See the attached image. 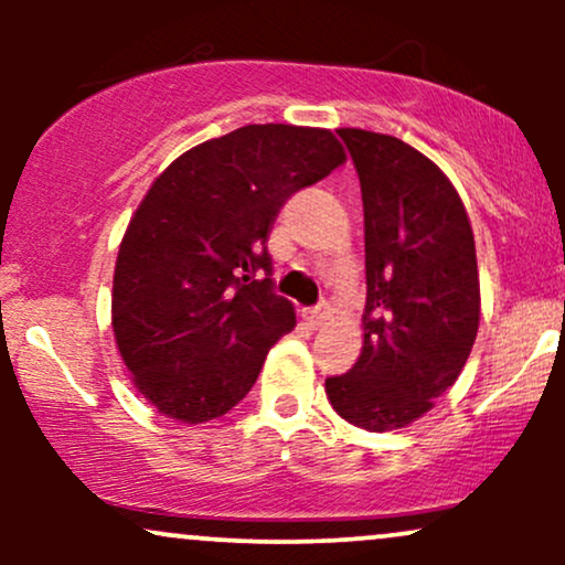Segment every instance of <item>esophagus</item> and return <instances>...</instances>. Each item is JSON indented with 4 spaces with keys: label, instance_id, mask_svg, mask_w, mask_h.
I'll use <instances>...</instances> for the list:
<instances>
[{
    "label": "esophagus",
    "instance_id": "esophagus-1",
    "mask_svg": "<svg viewBox=\"0 0 565 565\" xmlns=\"http://www.w3.org/2000/svg\"><path fill=\"white\" fill-rule=\"evenodd\" d=\"M329 319H332V308H329V302H319L313 310H308V321L313 323V327H323Z\"/></svg>",
    "mask_w": 565,
    "mask_h": 565
}]
</instances>
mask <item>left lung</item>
<instances>
[{
  "instance_id": "left-lung-1",
  "label": "left lung",
  "mask_w": 565,
  "mask_h": 565,
  "mask_svg": "<svg viewBox=\"0 0 565 565\" xmlns=\"http://www.w3.org/2000/svg\"><path fill=\"white\" fill-rule=\"evenodd\" d=\"M364 199V348L327 398L369 433L406 427L457 382L481 321L476 238L451 180L391 135L337 129Z\"/></svg>"
}]
</instances>
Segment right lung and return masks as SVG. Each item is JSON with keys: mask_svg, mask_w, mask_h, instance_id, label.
<instances>
[{"mask_svg": "<svg viewBox=\"0 0 565 565\" xmlns=\"http://www.w3.org/2000/svg\"><path fill=\"white\" fill-rule=\"evenodd\" d=\"M342 161L329 129L246 125L153 180L116 257L111 327L159 414L210 423L252 391L268 350L297 323L270 281L268 233L291 193Z\"/></svg>", "mask_w": 565, "mask_h": 565, "instance_id": "right-lung-1", "label": "right lung"}]
</instances>
